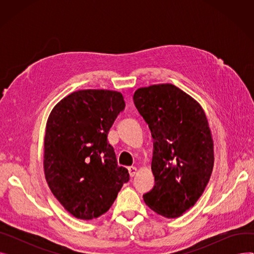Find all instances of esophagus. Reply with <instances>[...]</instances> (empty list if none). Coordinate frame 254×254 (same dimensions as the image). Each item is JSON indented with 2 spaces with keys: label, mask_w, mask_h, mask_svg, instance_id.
I'll use <instances>...</instances> for the list:
<instances>
[{
  "label": "esophagus",
  "mask_w": 254,
  "mask_h": 254,
  "mask_svg": "<svg viewBox=\"0 0 254 254\" xmlns=\"http://www.w3.org/2000/svg\"><path fill=\"white\" fill-rule=\"evenodd\" d=\"M128 173L130 177H134L137 174V168L136 167H128Z\"/></svg>",
  "instance_id": "34e87169"
}]
</instances>
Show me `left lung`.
Masks as SVG:
<instances>
[{
  "instance_id": "left-lung-1",
  "label": "left lung",
  "mask_w": 254,
  "mask_h": 254,
  "mask_svg": "<svg viewBox=\"0 0 254 254\" xmlns=\"http://www.w3.org/2000/svg\"><path fill=\"white\" fill-rule=\"evenodd\" d=\"M132 99L153 138L155 183L144 201L159 215L179 217L196 203L212 174L208 119L201 105L173 84L138 88Z\"/></svg>"
}]
</instances>
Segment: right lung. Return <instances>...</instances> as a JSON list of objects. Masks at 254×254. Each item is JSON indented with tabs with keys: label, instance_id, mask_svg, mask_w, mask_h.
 Wrapping results in <instances>:
<instances>
[{
	"label": "right lung",
	"instance_id": "obj_1",
	"mask_svg": "<svg viewBox=\"0 0 254 254\" xmlns=\"http://www.w3.org/2000/svg\"><path fill=\"white\" fill-rule=\"evenodd\" d=\"M125 107L118 91L84 89L64 98L48 117L45 178L58 201L76 218L103 215L129 180L107 139Z\"/></svg>",
	"mask_w": 254,
	"mask_h": 254
}]
</instances>
